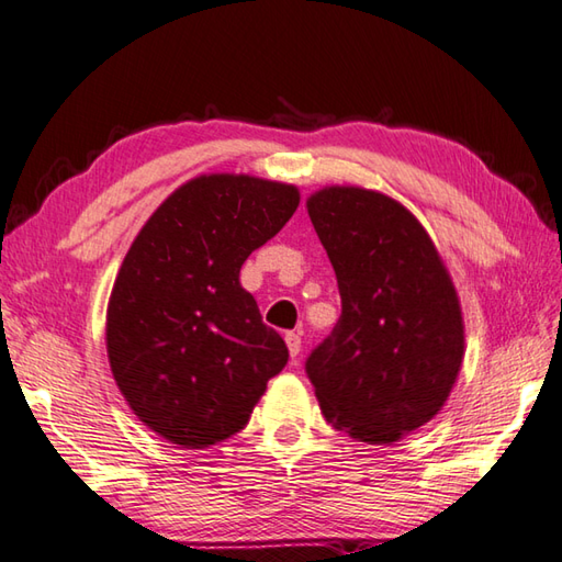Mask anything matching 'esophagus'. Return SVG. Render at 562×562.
Masks as SVG:
<instances>
[{
	"instance_id": "34e87169",
	"label": "esophagus",
	"mask_w": 562,
	"mask_h": 562,
	"mask_svg": "<svg viewBox=\"0 0 562 562\" xmlns=\"http://www.w3.org/2000/svg\"><path fill=\"white\" fill-rule=\"evenodd\" d=\"M285 345H289V352L293 359L301 355V335L299 333H285Z\"/></svg>"
}]
</instances>
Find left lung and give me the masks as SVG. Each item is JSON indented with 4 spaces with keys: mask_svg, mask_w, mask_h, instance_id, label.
<instances>
[{
    "mask_svg": "<svg viewBox=\"0 0 562 562\" xmlns=\"http://www.w3.org/2000/svg\"><path fill=\"white\" fill-rule=\"evenodd\" d=\"M308 215L340 289L333 333L305 359L325 418L369 446L428 423L458 379V293L426 229L362 188H325Z\"/></svg>",
    "mask_w": 562,
    "mask_h": 562,
    "instance_id": "left-lung-1",
    "label": "left lung"
}]
</instances>
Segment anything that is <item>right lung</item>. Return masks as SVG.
Masks as SVG:
<instances>
[{
  "label": "right lung",
  "mask_w": 562,
  "mask_h": 562,
  "mask_svg": "<svg viewBox=\"0 0 562 562\" xmlns=\"http://www.w3.org/2000/svg\"><path fill=\"white\" fill-rule=\"evenodd\" d=\"M299 207L293 186L200 176L126 251L108 308L116 386L158 436L210 448L247 426L289 347L263 325L239 269Z\"/></svg>",
  "instance_id": "add662e5"
}]
</instances>
